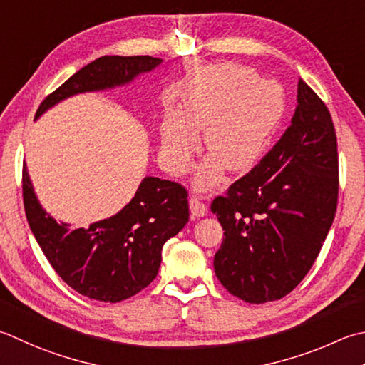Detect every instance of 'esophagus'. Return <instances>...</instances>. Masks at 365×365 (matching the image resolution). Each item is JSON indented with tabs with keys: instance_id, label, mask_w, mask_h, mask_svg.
<instances>
[{
	"instance_id": "esophagus-1",
	"label": "esophagus",
	"mask_w": 365,
	"mask_h": 365,
	"mask_svg": "<svg viewBox=\"0 0 365 365\" xmlns=\"http://www.w3.org/2000/svg\"><path fill=\"white\" fill-rule=\"evenodd\" d=\"M190 212H191L192 217H197V218L205 217L207 215V205L199 201L197 197H191L190 199Z\"/></svg>"
}]
</instances>
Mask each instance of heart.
<instances>
[{
	"label": "heart",
	"mask_w": 365,
	"mask_h": 365,
	"mask_svg": "<svg viewBox=\"0 0 365 365\" xmlns=\"http://www.w3.org/2000/svg\"><path fill=\"white\" fill-rule=\"evenodd\" d=\"M180 98L182 113L169 112L161 123L160 158L170 173H183L199 145L197 131L205 130L204 145L210 156L195 177L201 191L215 187L225 168L232 174L255 168L287 109L280 83L235 63L197 69Z\"/></svg>",
	"instance_id": "obj_1"
}]
</instances>
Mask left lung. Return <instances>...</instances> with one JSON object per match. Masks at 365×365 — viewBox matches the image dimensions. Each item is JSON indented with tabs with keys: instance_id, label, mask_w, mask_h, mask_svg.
<instances>
[{
	"instance_id": "1",
	"label": "left lung",
	"mask_w": 365,
	"mask_h": 365,
	"mask_svg": "<svg viewBox=\"0 0 365 365\" xmlns=\"http://www.w3.org/2000/svg\"><path fill=\"white\" fill-rule=\"evenodd\" d=\"M337 138L326 104L302 78L291 125L264 160L213 199L225 237L221 284L250 304L278 301L312 269L337 209Z\"/></svg>"
}]
</instances>
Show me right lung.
<instances>
[{
  "mask_svg": "<svg viewBox=\"0 0 365 365\" xmlns=\"http://www.w3.org/2000/svg\"><path fill=\"white\" fill-rule=\"evenodd\" d=\"M153 56L106 55L91 61L48 95L34 120L82 93L125 87L160 66ZM187 191L158 177H145L123 209L88 227L56 221L41 205L24 164L28 225L55 272L82 296L115 304L138 294L158 275L163 245L188 223Z\"/></svg>",
  "mask_w": 365,
  "mask_h": 365,
  "instance_id": "1",
  "label": "right lung"
}]
</instances>
